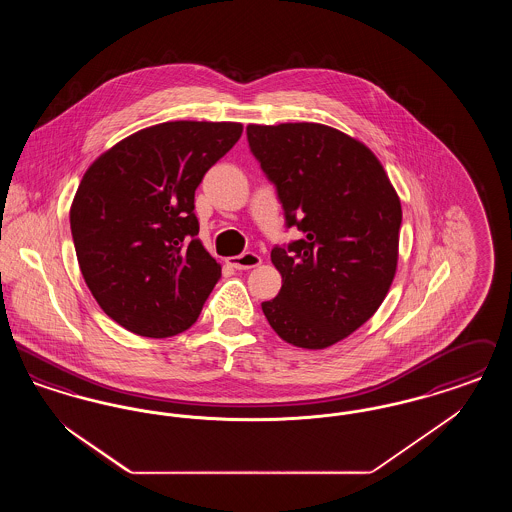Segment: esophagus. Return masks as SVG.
I'll list each match as a JSON object with an SVG mask.
<instances>
[{
	"mask_svg": "<svg viewBox=\"0 0 512 512\" xmlns=\"http://www.w3.org/2000/svg\"><path fill=\"white\" fill-rule=\"evenodd\" d=\"M228 265L236 270H249V268L259 267L261 265V257L257 253H242V255H236V257H230L228 259Z\"/></svg>",
	"mask_w": 512,
	"mask_h": 512,
	"instance_id": "esophagus-1",
	"label": "esophagus"
}]
</instances>
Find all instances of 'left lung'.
<instances>
[{"label": "left lung", "mask_w": 512, "mask_h": 512, "mask_svg": "<svg viewBox=\"0 0 512 512\" xmlns=\"http://www.w3.org/2000/svg\"><path fill=\"white\" fill-rule=\"evenodd\" d=\"M247 142L301 240L274 245L282 288L261 303L303 349L347 338L376 313L397 267L401 203L374 153L315 122L247 126Z\"/></svg>", "instance_id": "1"}]
</instances>
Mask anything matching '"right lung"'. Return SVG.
<instances>
[{
    "label": "right lung",
    "mask_w": 512,
    "mask_h": 512,
    "mask_svg": "<svg viewBox=\"0 0 512 512\" xmlns=\"http://www.w3.org/2000/svg\"><path fill=\"white\" fill-rule=\"evenodd\" d=\"M238 122H163L103 153L71 207L86 286L107 317L144 338L194 324L220 265L197 240L195 188L240 140Z\"/></svg>",
    "instance_id": "right-lung-1"
}]
</instances>
